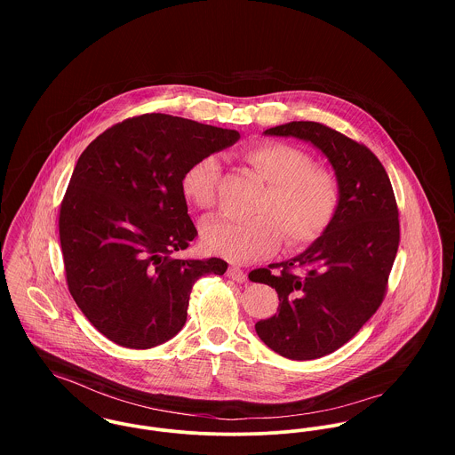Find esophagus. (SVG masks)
Wrapping results in <instances>:
<instances>
[{
	"label": "esophagus",
	"instance_id": "esophagus-1",
	"mask_svg": "<svg viewBox=\"0 0 455 455\" xmlns=\"http://www.w3.org/2000/svg\"><path fill=\"white\" fill-rule=\"evenodd\" d=\"M228 276L233 278V280H236V282H245V280H247L245 271H243L240 266H235V264L228 267Z\"/></svg>",
	"mask_w": 455,
	"mask_h": 455
}]
</instances>
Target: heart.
Here are the masks:
<instances>
[{
    "mask_svg": "<svg viewBox=\"0 0 455 455\" xmlns=\"http://www.w3.org/2000/svg\"><path fill=\"white\" fill-rule=\"evenodd\" d=\"M243 159L267 184L245 220L213 217L203 226L204 247L233 262L271 256L282 238L285 247L301 249L321 238L339 201L336 179L314 166L308 152L283 141H262L243 150ZM220 163L204 156L186 172L182 193L199 210L215 204Z\"/></svg>",
    "mask_w": 455,
    "mask_h": 455,
    "instance_id": "1",
    "label": "heart"
}]
</instances>
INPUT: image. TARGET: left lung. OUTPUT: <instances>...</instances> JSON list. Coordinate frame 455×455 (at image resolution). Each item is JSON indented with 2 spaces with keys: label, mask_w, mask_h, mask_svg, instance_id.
Here are the masks:
<instances>
[{
  "label": "left lung",
  "mask_w": 455,
  "mask_h": 455,
  "mask_svg": "<svg viewBox=\"0 0 455 455\" xmlns=\"http://www.w3.org/2000/svg\"><path fill=\"white\" fill-rule=\"evenodd\" d=\"M314 143L334 168L339 201L324 235L303 254L254 269L280 305L259 321L260 339L282 357L310 361L354 338L382 305L399 247V212L389 175L363 143L321 123L264 131Z\"/></svg>",
  "instance_id": "8db88e82"
}]
</instances>
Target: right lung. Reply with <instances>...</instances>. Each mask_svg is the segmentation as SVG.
I'll return each instance as SVG.
<instances>
[{
	"label": "right lung",
	"instance_id": "add662e5",
	"mask_svg": "<svg viewBox=\"0 0 455 455\" xmlns=\"http://www.w3.org/2000/svg\"><path fill=\"white\" fill-rule=\"evenodd\" d=\"M235 130L166 114L114 124L76 161L60 210L66 283L103 336L152 348L188 319L196 280L228 262L177 259L197 236L182 179L204 156L233 145Z\"/></svg>",
	"mask_w": 455,
	"mask_h": 455
}]
</instances>
